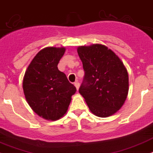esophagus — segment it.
Returning a JSON list of instances; mask_svg holds the SVG:
<instances>
[{
    "mask_svg": "<svg viewBox=\"0 0 153 153\" xmlns=\"http://www.w3.org/2000/svg\"><path fill=\"white\" fill-rule=\"evenodd\" d=\"M74 85H75L76 88V90L79 89V83L78 81H76L75 83H74Z\"/></svg>",
    "mask_w": 153,
    "mask_h": 153,
    "instance_id": "obj_1",
    "label": "esophagus"
}]
</instances>
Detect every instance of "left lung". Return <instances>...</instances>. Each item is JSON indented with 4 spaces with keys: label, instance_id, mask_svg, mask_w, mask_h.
Listing matches in <instances>:
<instances>
[{
    "label": "left lung",
    "instance_id": "8db88e82",
    "mask_svg": "<svg viewBox=\"0 0 153 153\" xmlns=\"http://www.w3.org/2000/svg\"><path fill=\"white\" fill-rule=\"evenodd\" d=\"M84 70L79 92L93 114L100 117L114 114L125 103L128 75L115 53L102 45L77 49Z\"/></svg>",
    "mask_w": 153,
    "mask_h": 153
}]
</instances>
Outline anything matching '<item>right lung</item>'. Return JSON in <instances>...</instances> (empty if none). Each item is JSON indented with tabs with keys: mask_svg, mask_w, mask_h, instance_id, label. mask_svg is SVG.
<instances>
[{
	"mask_svg": "<svg viewBox=\"0 0 153 153\" xmlns=\"http://www.w3.org/2000/svg\"><path fill=\"white\" fill-rule=\"evenodd\" d=\"M64 48H45L34 57L25 74L23 91L26 100L38 115L58 120L66 114L71 96L76 91L57 65Z\"/></svg>",
	"mask_w": 153,
	"mask_h": 153,
	"instance_id": "obj_1",
	"label": "right lung"
}]
</instances>
